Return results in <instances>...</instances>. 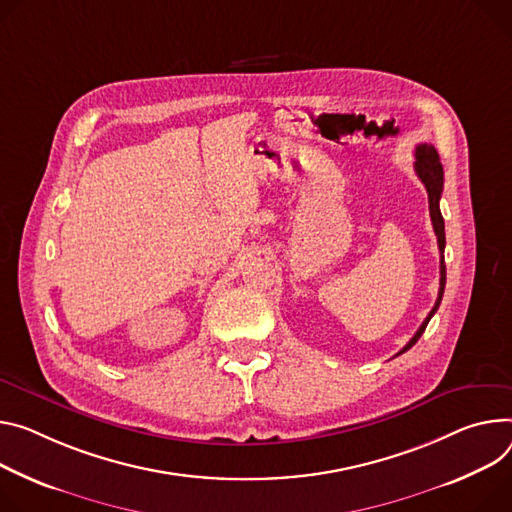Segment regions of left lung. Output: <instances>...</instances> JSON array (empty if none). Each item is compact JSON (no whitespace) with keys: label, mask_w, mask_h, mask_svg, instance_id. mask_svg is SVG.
Segmentation results:
<instances>
[{"label":"left lung","mask_w":512,"mask_h":512,"mask_svg":"<svg viewBox=\"0 0 512 512\" xmlns=\"http://www.w3.org/2000/svg\"><path fill=\"white\" fill-rule=\"evenodd\" d=\"M414 171L418 175V179H421L425 183L427 188V194H429V212H431V220H433V228H435V235H437V245H439V253H441V280H439V296H437V302L433 306V310L429 312V316L425 318V322L418 327V331L414 333V337L402 347L400 353L408 351L418 339H421V335L425 333L429 320L433 318V314L437 312L439 304H441V298H443V292H445V222H443V216H441V210H439V200H441V192H443V165L439 161V153L435 151L433 145H418L416 151H414ZM398 353V355H400Z\"/></svg>","instance_id":"1"}]
</instances>
